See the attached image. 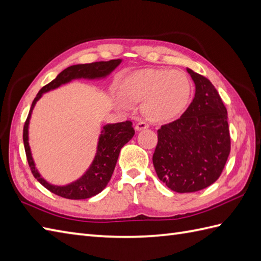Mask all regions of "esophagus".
<instances>
[{"label": "esophagus", "instance_id": "34e87169", "mask_svg": "<svg viewBox=\"0 0 261 261\" xmlns=\"http://www.w3.org/2000/svg\"><path fill=\"white\" fill-rule=\"evenodd\" d=\"M148 126H149V124L147 122H144V121H139V122L136 124V130L141 131V130L147 129Z\"/></svg>", "mask_w": 261, "mask_h": 261}]
</instances>
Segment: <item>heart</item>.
Wrapping results in <instances>:
<instances>
[{"mask_svg": "<svg viewBox=\"0 0 261 261\" xmlns=\"http://www.w3.org/2000/svg\"><path fill=\"white\" fill-rule=\"evenodd\" d=\"M126 99L143 103V113L154 122H170L182 114L192 98V83L180 70L141 69L121 82Z\"/></svg>", "mask_w": 261, "mask_h": 261, "instance_id": "obj_1", "label": "heart"}]
</instances>
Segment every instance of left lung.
Masks as SVG:
<instances>
[{"mask_svg": "<svg viewBox=\"0 0 261 261\" xmlns=\"http://www.w3.org/2000/svg\"><path fill=\"white\" fill-rule=\"evenodd\" d=\"M196 93L178 120L158 130L152 156L158 178L172 191L196 192L220 177L230 153L228 113L207 77L187 68Z\"/></svg>", "mask_w": 261, "mask_h": 261, "instance_id": "8db88e82", "label": "left lung"}]
</instances>
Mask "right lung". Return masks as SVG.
Returning a JSON list of instances; mask_svg holds the SVG:
<instances>
[{"label":"right lung","instance_id":"1","mask_svg":"<svg viewBox=\"0 0 261 261\" xmlns=\"http://www.w3.org/2000/svg\"><path fill=\"white\" fill-rule=\"evenodd\" d=\"M121 62H122V60L117 59L110 60V61L71 65L63 70L61 73H59L53 81L42 88L32 102V107L30 109L28 119L23 128V142L27 159L34 178L47 190L56 193L57 196L72 200H80L88 199L100 193L110 181L117 165L120 151L123 145L128 143L132 137L135 136V129H133L131 121H124V122L119 123H108L103 125L99 136L98 145H96L94 159L87 169V171L80 178L68 185H52L47 182L36 169L31 153V148H30L29 144V124L36 102L42 98V95L45 92L52 91L73 80H80V79L102 80V79H106Z\"/></svg>","mask_w":261,"mask_h":261}]
</instances>
